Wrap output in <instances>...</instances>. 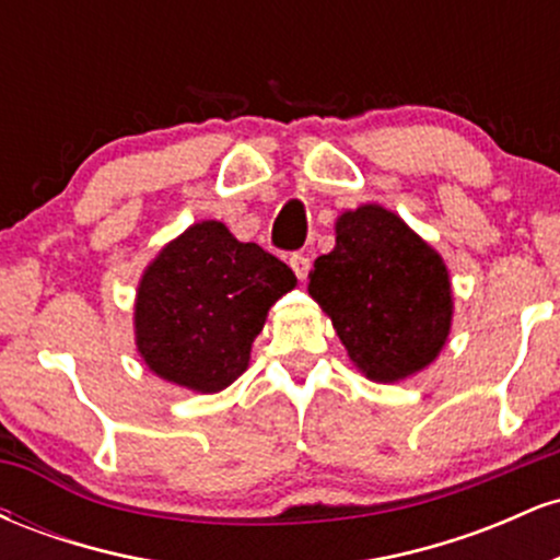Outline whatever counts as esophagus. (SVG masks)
<instances>
[{"instance_id": "1", "label": "esophagus", "mask_w": 560, "mask_h": 560, "mask_svg": "<svg viewBox=\"0 0 560 560\" xmlns=\"http://www.w3.org/2000/svg\"><path fill=\"white\" fill-rule=\"evenodd\" d=\"M289 266H292V271L300 281H305L307 271H311V258H307V255H302V253H294L292 258H289Z\"/></svg>"}]
</instances>
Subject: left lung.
Listing matches in <instances>:
<instances>
[{
    "label": "left lung",
    "mask_w": 560,
    "mask_h": 560,
    "mask_svg": "<svg viewBox=\"0 0 560 560\" xmlns=\"http://www.w3.org/2000/svg\"><path fill=\"white\" fill-rule=\"evenodd\" d=\"M334 234L331 253L313 262L307 292L331 318L352 365L376 384L432 365L455 307L442 255L376 202L345 210Z\"/></svg>",
    "instance_id": "obj_1"
}]
</instances>
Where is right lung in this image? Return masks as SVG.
<instances>
[{
    "instance_id": "1",
    "label": "right lung",
    "mask_w": 560,
    "mask_h": 560,
    "mask_svg": "<svg viewBox=\"0 0 560 560\" xmlns=\"http://www.w3.org/2000/svg\"><path fill=\"white\" fill-rule=\"evenodd\" d=\"M298 287L292 268L221 221L191 223L144 268L133 339L152 374L213 395L249 365L268 311Z\"/></svg>"
}]
</instances>
